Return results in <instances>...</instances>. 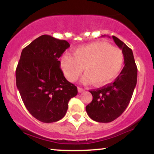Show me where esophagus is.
Listing matches in <instances>:
<instances>
[{"mask_svg": "<svg viewBox=\"0 0 154 154\" xmlns=\"http://www.w3.org/2000/svg\"><path fill=\"white\" fill-rule=\"evenodd\" d=\"M77 90H78V92H79V93H82V92H84V91H85V89H83V88H79V87L77 88Z\"/></svg>", "mask_w": 154, "mask_h": 154, "instance_id": "1", "label": "esophagus"}]
</instances>
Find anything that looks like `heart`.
<instances>
[{
    "mask_svg": "<svg viewBox=\"0 0 154 154\" xmlns=\"http://www.w3.org/2000/svg\"><path fill=\"white\" fill-rule=\"evenodd\" d=\"M73 55L65 54L60 59L63 74L70 82L77 80L84 69L83 82L105 85L118 75L124 63L121 49L106 42H94L79 47Z\"/></svg>",
    "mask_w": 154,
    "mask_h": 154,
    "instance_id": "b5f03b06",
    "label": "heart"
}]
</instances>
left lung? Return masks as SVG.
<instances>
[{
	"label": "left lung",
	"instance_id": "1",
	"mask_svg": "<svg viewBox=\"0 0 154 154\" xmlns=\"http://www.w3.org/2000/svg\"><path fill=\"white\" fill-rule=\"evenodd\" d=\"M112 38L122 49L125 66L114 82L90 91L93 100L86 106V111L92 119L98 122H111L122 115L137 84V69L132 49L116 37L112 36Z\"/></svg>",
	"mask_w": 154,
	"mask_h": 154
}]
</instances>
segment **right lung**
I'll return each mask as SVG.
<instances>
[{"mask_svg": "<svg viewBox=\"0 0 154 154\" xmlns=\"http://www.w3.org/2000/svg\"><path fill=\"white\" fill-rule=\"evenodd\" d=\"M70 46L64 40L43 35L24 48L16 69V82L28 111L44 123L61 119L77 88L66 80L59 59Z\"/></svg>", "mask_w": 154, "mask_h": 154, "instance_id": "add662e5", "label": "right lung"}]
</instances>
